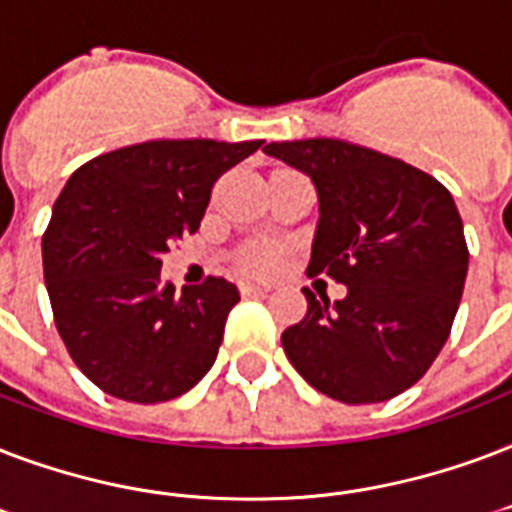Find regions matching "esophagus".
I'll use <instances>...</instances> for the list:
<instances>
[{"label": "esophagus", "mask_w": 512, "mask_h": 512, "mask_svg": "<svg viewBox=\"0 0 512 512\" xmlns=\"http://www.w3.org/2000/svg\"><path fill=\"white\" fill-rule=\"evenodd\" d=\"M269 288L267 285H259V283H240V293L243 296H264Z\"/></svg>", "instance_id": "1"}]
</instances>
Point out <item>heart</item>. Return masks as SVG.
I'll use <instances>...</instances> for the list:
<instances>
[{
    "label": "heart",
    "instance_id": "heart-1",
    "mask_svg": "<svg viewBox=\"0 0 512 512\" xmlns=\"http://www.w3.org/2000/svg\"><path fill=\"white\" fill-rule=\"evenodd\" d=\"M280 245L275 243H256L248 245L243 253H240V269L243 272H251V275H267L272 269H277L280 264Z\"/></svg>",
    "mask_w": 512,
    "mask_h": 512
}]
</instances>
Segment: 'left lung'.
Returning <instances> with one entry per match:
<instances>
[{"mask_svg":"<svg viewBox=\"0 0 512 512\" xmlns=\"http://www.w3.org/2000/svg\"><path fill=\"white\" fill-rule=\"evenodd\" d=\"M264 152L318 189L307 272L347 285L334 304L301 288L307 315L283 331L285 355L328 398H395L433 366L459 310L470 253L454 197L425 170L339 138Z\"/></svg>","mask_w":512,"mask_h":512,"instance_id":"left-lung-1","label":"left lung"}]
</instances>
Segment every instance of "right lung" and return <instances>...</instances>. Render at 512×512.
<instances>
[{
    "label": "right lung",
    "instance_id": "1",
    "mask_svg": "<svg viewBox=\"0 0 512 512\" xmlns=\"http://www.w3.org/2000/svg\"><path fill=\"white\" fill-rule=\"evenodd\" d=\"M264 141H146L74 170L42 237L55 328L79 371L130 403L192 390L219 355L240 293L224 277L160 275L162 253L197 232L221 173Z\"/></svg>",
    "mask_w": 512,
    "mask_h": 512
}]
</instances>
